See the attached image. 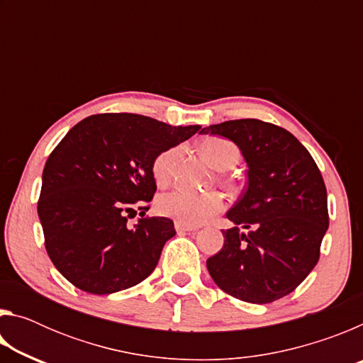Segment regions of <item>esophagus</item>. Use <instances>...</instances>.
<instances>
[{
    "instance_id": "34e87169",
    "label": "esophagus",
    "mask_w": 363,
    "mask_h": 363,
    "mask_svg": "<svg viewBox=\"0 0 363 363\" xmlns=\"http://www.w3.org/2000/svg\"><path fill=\"white\" fill-rule=\"evenodd\" d=\"M174 227H176V230H177V232H192V230H195V229H196V227H194V225H186V224L179 223V220H176V223H174Z\"/></svg>"
}]
</instances>
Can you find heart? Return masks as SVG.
Segmentation results:
<instances>
[{
	"label": "heart",
	"instance_id": "b5f03b06",
	"mask_svg": "<svg viewBox=\"0 0 363 363\" xmlns=\"http://www.w3.org/2000/svg\"><path fill=\"white\" fill-rule=\"evenodd\" d=\"M200 152L214 168L220 171L230 169L240 158L237 145L224 138H206L199 144ZM181 155V147L158 153L152 163V174L158 186H167L174 174L177 158ZM224 208L223 196L216 192L192 194L187 190L176 189L162 194L157 199V211L162 216L179 220L186 225H200Z\"/></svg>",
	"mask_w": 363,
	"mask_h": 363
}]
</instances>
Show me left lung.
<instances>
[{
	"mask_svg": "<svg viewBox=\"0 0 363 363\" xmlns=\"http://www.w3.org/2000/svg\"><path fill=\"white\" fill-rule=\"evenodd\" d=\"M248 164V187L227 211L233 227L206 267L220 290L253 304L290 294L318 261L328 229L327 189L314 158L290 131L256 118L211 125ZM240 228H248L247 234Z\"/></svg>",
	"mask_w": 363,
	"mask_h": 363,
	"instance_id": "obj_1",
	"label": "left lung"
}]
</instances>
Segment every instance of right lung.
Here are the masks:
<instances>
[{
  "mask_svg": "<svg viewBox=\"0 0 363 363\" xmlns=\"http://www.w3.org/2000/svg\"><path fill=\"white\" fill-rule=\"evenodd\" d=\"M200 128L99 113L65 134L43 169L38 216L48 255L72 285L110 294L153 272L176 230L168 218H144L157 190L152 163ZM136 207L141 219L130 226Z\"/></svg>",
  "mask_w": 363,
  "mask_h": 363,
  "instance_id": "right-lung-1",
  "label": "right lung"
}]
</instances>
